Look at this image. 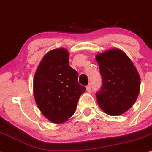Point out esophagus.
Here are the masks:
<instances>
[{
	"instance_id": "obj_1",
	"label": "esophagus",
	"mask_w": 152,
	"mask_h": 152,
	"mask_svg": "<svg viewBox=\"0 0 152 152\" xmlns=\"http://www.w3.org/2000/svg\"><path fill=\"white\" fill-rule=\"evenodd\" d=\"M86 90H87V92H90V90H91V85H87V86L86 87Z\"/></svg>"
}]
</instances>
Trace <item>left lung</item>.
<instances>
[{
	"instance_id": "obj_1",
	"label": "left lung",
	"mask_w": 152,
	"mask_h": 152,
	"mask_svg": "<svg viewBox=\"0 0 152 152\" xmlns=\"http://www.w3.org/2000/svg\"><path fill=\"white\" fill-rule=\"evenodd\" d=\"M102 87L97 101L103 112L118 116L128 111L138 97L140 77L132 61L118 48H112L96 55Z\"/></svg>"
}]
</instances>
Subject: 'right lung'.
I'll list each match as a JSON object with an SVG mask.
<instances>
[{
  "instance_id": "obj_1",
  "label": "right lung",
  "mask_w": 152,
  "mask_h": 152,
  "mask_svg": "<svg viewBox=\"0 0 152 152\" xmlns=\"http://www.w3.org/2000/svg\"><path fill=\"white\" fill-rule=\"evenodd\" d=\"M77 79V72L69 65L67 49L55 48L44 55L34 76L33 95L48 120L62 124L74 115L79 98L86 90Z\"/></svg>"
}]
</instances>
